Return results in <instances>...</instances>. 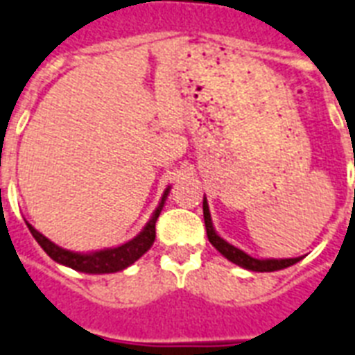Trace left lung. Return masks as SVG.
<instances>
[{
	"instance_id": "left-lung-1",
	"label": "left lung",
	"mask_w": 355,
	"mask_h": 355,
	"mask_svg": "<svg viewBox=\"0 0 355 355\" xmlns=\"http://www.w3.org/2000/svg\"><path fill=\"white\" fill-rule=\"evenodd\" d=\"M203 218H205V230H207L209 243L213 244L224 257H227L235 265L243 266V268H248V270L254 272H274L287 268V266L295 265V263L300 261V257H293V259H255V257H250L248 254H244L243 250L235 248L230 243H226L213 230V222H211V215H209V207L205 200H203Z\"/></svg>"
}]
</instances>
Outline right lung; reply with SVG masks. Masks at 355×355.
<instances>
[{
	"label": "right lung",
	"mask_w": 355,
	"mask_h": 355,
	"mask_svg": "<svg viewBox=\"0 0 355 355\" xmlns=\"http://www.w3.org/2000/svg\"><path fill=\"white\" fill-rule=\"evenodd\" d=\"M168 191L170 189L164 191L163 200L159 203L157 211L153 213L152 220L148 222L146 227L142 230V233L137 235L133 241H129V243L118 246V248L101 250V252H94V254H73V252L59 248L57 244L48 241V239L44 237L42 233H38L31 224H27V227H29V232H31V235L35 237V241L42 246L44 252H46L51 259L60 263V265L70 266L73 270L87 272V274H111V272L123 270L125 266L135 263V261L139 259V257H142V255L150 250V246H152L153 241H155V222H157L159 213H161V209H163L164 200L168 196Z\"/></svg>",
	"instance_id": "add662e5"
}]
</instances>
